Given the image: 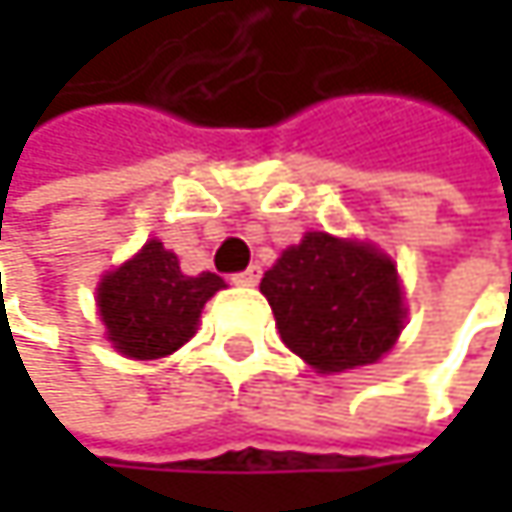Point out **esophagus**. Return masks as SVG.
<instances>
[{
    "label": "esophagus",
    "mask_w": 512,
    "mask_h": 512,
    "mask_svg": "<svg viewBox=\"0 0 512 512\" xmlns=\"http://www.w3.org/2000/svg\"><path fill=\"white\" fill-rule=\"evenodd\" d=\"M231 281H234V284H243V287H255L257 281H260V266H249V269L237 272Z\"/></svg>",
    "instance_id": "34e87169"
}]
</instances>
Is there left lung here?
Masks as SVG:
<instances>
[{"mask_svg": "<svg viewBox=\"0 0 512 512\" xmlns=\"http://www.w3.org/2000/svg\"><path fill=\"white\" fill-rule=\"evenodd\" d=\"M281 341L320 373L373 364L403 329V293L388 257L311 231L263 275Z\"/></svg>", "mask_w": 512, "mask_h": 512, "instance_id": "8db88e82", "label": "left lung"}]
</instances>
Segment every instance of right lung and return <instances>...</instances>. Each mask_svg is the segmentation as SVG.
Listing matches in <instances>:
<instances>
[{
  "label": "right lung",
  "instance_id": "add662e5",
  "mask_svg": "<svg viewBox=\"0 0 512 512\" xmlns=\"http://www.w3.org/2000/svg\"><path fill=\"white\" fill-rule=\"evenodd\" d=\"M216 272L183 275L174 252L151 240L133 260L100 281L97 305L109 341L130 358H162L183 347L204 302L222 290Z\"/></svg>",
  "mask_w": 512,
  "mask_h": 512
}]
</instances>
